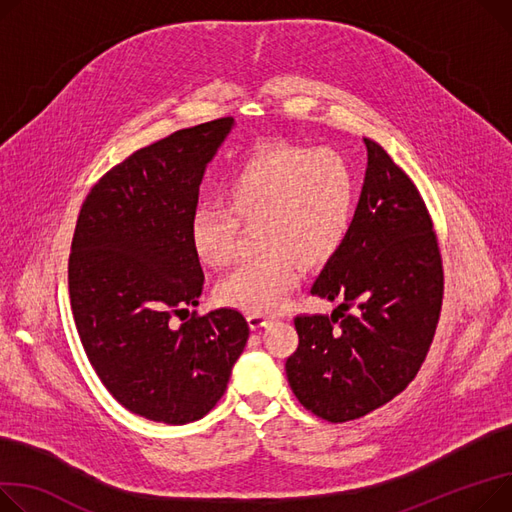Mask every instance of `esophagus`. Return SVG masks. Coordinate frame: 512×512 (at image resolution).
Returning <instances> with one entry per match:
<instances>
[{
	"label": "esophagus",
	"mask_w": 512,
	"mask_h": 512,
	"mask_svg": "<svg viewBox=\"0 0 512 512\" xmlns=\"http://www.w3.org/2000/svg\"><path fill=\"white\" fill-rule=\"evenodd\" d=\"M247 321H249V327H251L253 331H257V329L265 327L271 319H269V317H265V315H255V313H253V315H249V317H247Z\"/></svg>",
	"instance_id": "obj_1"
}]
</instances>
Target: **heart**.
Instances as JSON below:
<instances>
[{
  "instance_id": "b5f03b06",
  "label": "heart",
  "mask_w": 512,
  "mask_h": 512,
  "mask_svg": "<svg viewBox=\"0 0 512 512\" xmlns=\"http://www.w3.org/2000/svg\"><path fill=\"white\" fill-rule=\"evenodd\" d=\"M222 206H199L189 241L201 263L226 267L243 230L255 225L265 253L236 267L218 300L255 315L278 313L298 286L302 265L321 267L346 245L356 216V175L329 148L267 144L238 162L222 185Z\"/></svg>"
}]
</instances>
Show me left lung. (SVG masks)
<instances>
[{
  "label": "left lung",
  "mask_w": 512,
  "mask_h": 512,
  "mask_svg": "<svg viewBox=\"0 0 512 512\" xmlns=\"http://www.w3.org/2000/svg\"><path fill=\"white\" fill-rule=\"evenodd\" d=\"M364 144L350 236L311 288L339 304L331 317L294 319L298 348L286 360L298 401L329 422L362 418L412 383L442 304V263L424 199L381 144Z\"/></svg>",
  "instance_id": "8db88e82"
}]
</instances>
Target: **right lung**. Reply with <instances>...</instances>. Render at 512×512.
I'll list each match as a JSON object with an SVG mask.
<instances>
[{
    "mask_svg": "<svg viewBox=\"0 0 512 512\" xmlns=\"http://www.w3.org/2000/svg\"><path fill=\"white\" fill-rule=\"evenodd\" d=\"M234 125L201 123L133 152L90 189L76 224L67 282L82 346L125 410L154 422L206 416L249 339L236 309L189 315L203 288L189 222ZM173 314L190 319L177 328Z\"/></svg>",
    "mask_w": 512,
    "mask_h": 512,
    "instance_id": "add662e5",
    "label": "right lung"
}]
</instances>
